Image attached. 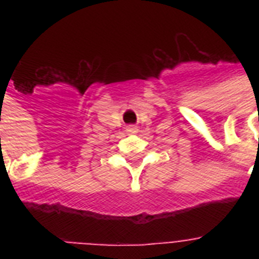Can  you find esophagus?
<instances>
[{
  "instance_id": "obj_1",
  "label": "esophagus",
  "mask_w": 259,
  "mask_h": 259,
  "mask_svg": "<svg viewBox=\"0 0 259 259\" xmlns=\"http://www.w3.org/2000/svg\"><path fill=\"white\" fill-rule=\"evenodd\" d=\"M126 132H127V134H136V133H138L137 126H136V125H129V126H127V127H126Z\"/></svg>"
}]
</instances>
